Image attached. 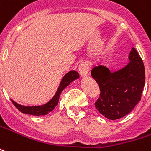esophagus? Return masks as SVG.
Masks as SVG:
<instances>
[{"label":"esophagus","instance_id":"obj_1","mask_svg":"<svg viewBox=\"0 0 151 151\" xmlns=\"http://www.w3.org/2000/svg\"><path fill=\"white\" fill-rule=\"evenodd\" d=\"M89 71H90V64L88 62L85 61V62H82V63L80 64V65H79V72H80L82 77L88 75Z\"/></svg>","mask_w":151,"mask_h":151}]
</instances>
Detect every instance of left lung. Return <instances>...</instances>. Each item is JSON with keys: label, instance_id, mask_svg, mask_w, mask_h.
I'll return each instance as SVG.
<instances>
[{"label": "left lung", "instance_id": "left-lung-1", "mask_svg": "<svg viewBox=\"0 0 151 151\" xmlns=\"http://www.w3.org/2000/svg\"><path fill=\"white\" fill-rule=\"evenodd\" d=\"M129 60L126 66L115 72L104 65L93 67L91 71L101 92L96 109L110 120L129 114L141 100L145 86L143 61L134 48L131 49Z\"/></svg>", "mask_w": 151, "mask_h": 151}]
</instances>
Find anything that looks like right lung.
Segmentation results:
<instances>
[{
	"label": "right lung",
	"mask_w": 151,
	"mask_h": 151,
	"mask_svg": "<svg viewBox=\"0 0 151 151\" xmlns=\"http://www.w3.org/2000/svg\"><path fill=\"white\" fill-rule=\"evenodd\" d=\"M79 78V73L77 71H70L63 77V78L61 80L60 86H59L58 89L56 92L55 95L53 96V98L50 100L49 102L44 104L42 106H22L20 104L17 103L13 100H11L13 104L16 106V108L18 110H20L22 113L24 114H31V115L35 116H41L45 115L55 108L59 101V98H60V94L62 90H64L65 88L68 86L69 85L74 81L76 79Z\"/></svg>",
	"instance_id": "obj_1"
}]
</instances>
